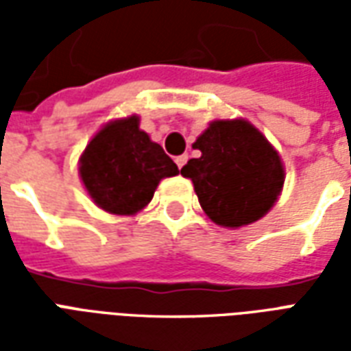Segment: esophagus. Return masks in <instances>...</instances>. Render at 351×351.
Returning <instances> with one entry per match:
<instances>
[{"instance_id":"1","label":"esophagus","mask_w":351,"mask_h":351,"mask_svg":"<svg viewBox=\"0 0 351 351\" xmlns=\"http://www.w3.org/2000/svg\"><path fill=\"white\" fill-rule=\"evenodd\" d=\"M186 161H188V156H178V158H175V163L178 165V169H182L186 165Z\"/></svg>"}]
</instances>
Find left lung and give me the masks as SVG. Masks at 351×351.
<instances>
[{
	"instance_id": "left-lung-1",
	"label": "left lung",
	"mask_w": 351,
	"mask_h": 351,
	"mask_svg": "<svg viewBox=\"0 0 351 351\" xmlns=\"http://www.w3.org/2000/svg\"><path fill=\"white\" fill-rule=\"evenodd\" d=\"M201 152L180 173L191 178L206 216L241 228L271 210L284 184L278 152L252 123L216 120L193 143Z\"/></svg>"
}]
</instances>
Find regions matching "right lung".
Returning <instances> with one entry per match:
<instances>
[{"label": "right lung", "instance_id": "right-lung-1", "mask_svg": "<svg viewBox=\"0 0 351 351\" xmlns=\"http://www.w3.org/2000/svg\"><path fill=\"white\" fill-rule=\"evenodd\" d=\"M79 171L95 205L128 216L145 208L161 178L175 176L178 167L138 130L137 116H130L110 122L90 141Z\"/></svg>", "mask_w": 351, "mask_h": 351}]
</instances>
